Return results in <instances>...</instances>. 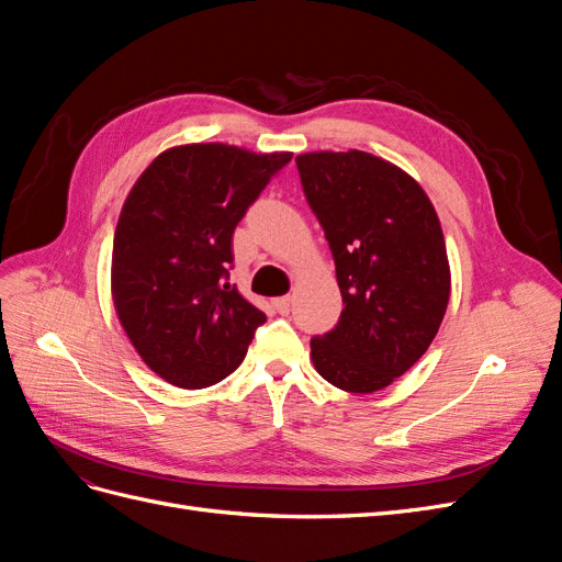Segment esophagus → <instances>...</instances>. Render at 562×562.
Instances as JSON below:
<instances>
[{
  "label": "esophagus",
  "instance_id": "34e87169",
  "mask_svg": "<svg viewBox=\"0 0 562 562\" xmlns=\"http://www.w3.org/2000/svg\"><path fill=\"white\" fill-rule=\"evenodd\" d=\"M291 304H293V297H291V295L277 297V300H274V307H277L281 314H288V312H291Z\"/></svg>",
  "mask_w": 562,
  "mask_h": 562
}]
</instances>
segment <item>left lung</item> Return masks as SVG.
I'll list each match as a JSON object with an SVG mask.
<instances>
[{
	"instance_id": "8db88e82",
	"label": "left lung",
	"mask_w": 562,
	"mask_h": 562,
	"mask_svg": "<svg viewBox=\"0 0 562 562\" xmlns=\"http://www.w3.org/2000/svg\"><path fill=\"white\" fill-rule=\"evenodd\" d=\"M295 164L345 302L337 326L312 339V361L333 386L372 394L422 359L446 316L443 229L419 182L370 151L321 149Z\"/></svg>"
}]
</instances>
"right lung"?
I'll return each mask as SVG.
<instances>
[{"mask_svg":"<svg viewBox=\"0 0 562 562\" xmlns=\"http://www.w3.org/2000/svg\"><path fill=\"white\" fill-rule=\"evenodd\" d=\"M293 151L225 143L164 149L124 201L112 246V302L145 366L180 389L239 368L267 316L229 285L232 234Z\"/></svg>","mask_w":562,"mask_h":562,"instance_id":"1","label":"right lung"}]
</instances>
